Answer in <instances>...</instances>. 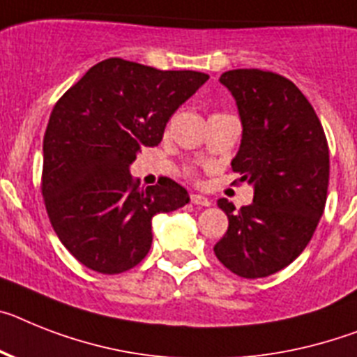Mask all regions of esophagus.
<instances>
[{
  "instance_id": "esophagus-1",
  "label": "esophagus",
  "mask_w": 357,
  "mask_h": 357,
  "mask_svg": "<svg viewBox=\"0 0 357 357\" xmlns=\"http://www.w3.org/2000/svg\"><path fill=\"white\" fill-rule=\"evenodd\" d=\"M190 203H194V205H199V206H211V199L205 196H202V194H190Z\"/></svg>"
}]
</instances>
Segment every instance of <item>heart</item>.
Listing matches in <instances>:
<instances>
[{
    "label": "heart",
    "mask_w": 357,
    "mask_h": 357,
    "mask_svg": "<svg viewBox=\"0 0 357 357\" xmlns=\"http://www.w3.org/2000/svg\"><path fill=\"white\" fill-rule=\"evenodd\" d=\"M188 174H190V176H194V170H192V169H188Z\"/></svg>",
    "instance_id": "heart-1"
}]
</instances>
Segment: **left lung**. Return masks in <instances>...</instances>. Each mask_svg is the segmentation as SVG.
I'll use <instances>...</instances> for the list:
<instances>
[{
    "mask_svg": "<svg viewBox=\"0 0 357 357\" xmlns=\"http://www.w3.org/2000/svg\"><path fill=\"white\" fill-rule=\"evenodd\" d=\"M238 103L241 145L232 160L234 183L254 185V202L236 211L218 206L229 229L214 245L230 272L256 280L294 261L325 211L328 143L312 105L287 77L259 68H236L220 77Z\"/></svg>",
    "mask_w": 357,
    "mask_h": 357,
    "instance_id": "left-lung-1",
    "label": "left lung"
}]
</instances>
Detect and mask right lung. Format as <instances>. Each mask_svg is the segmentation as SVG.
Here are the masks:
<instances>
[{
    "label": "right lung",
    "instance_id": "obj_1",
    "mask_svg": "<svg viewBox=\"0 0 357 357\" xmlns=\"http://www.w3.org/2000/svg\"><path fill=\"white\" fill-rule=\"evenodd\" d=\"M208 79L121 58L89 68L54 105L43 137L41 194L59 241L100 274L136 266L152 245V218L188 203L170 179L139 188L128 165L155 146L179 105Z\"/></svg>",
    "mask_w": 357,
    "mask_h": 357
}]
</instances>
